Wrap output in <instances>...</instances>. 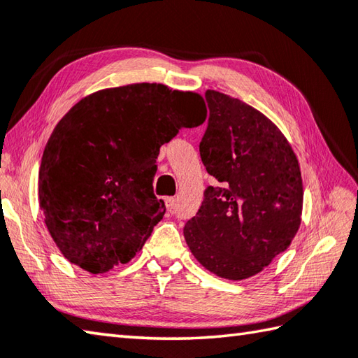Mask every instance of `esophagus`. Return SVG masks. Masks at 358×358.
<instances>
[{
  "mask_svg": "<svg viewBox=\"0 0 358 358\" xmlns=\"http://www.w3.org/2000/svg\"><path fill=\"white\" fill-rule=\"evenodd\" d=\"M164 205H166L167 211L172 213V209L175 208V199H173V197H166V199H164Z\"/></svg>",
  "mask_w": 358,
  "mask_h": 358,
  "instance_id": "esophagus-1",
  "label": "esophagus"
}]
</instances>
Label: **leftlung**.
Masks as SVG:
<instances>
[{
  "label": "left lung",
  "instance_id": "obj_1",
  "mask_svg": "<svg viewBox=\"0 0 358 358\" xmlns=\"http://www.w3.org/2000/svg\"><path fill=\"white\" fill-rule=\"evenodd\" d=\"M209 121L200 157L215 186L185 225L194 257L229 281L261 273L290 247L303 215V178L289 139L251 105L206 91Z\"/></svg>",
  "mask_w": 358,
  "mask_h": 358
}]
</instances>
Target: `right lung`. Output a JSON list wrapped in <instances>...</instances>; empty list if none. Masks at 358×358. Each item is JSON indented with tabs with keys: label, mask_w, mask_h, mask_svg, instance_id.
<instances>
[{
	"label": "right lung",
	"mask_w": 358,
	"mask_h": 358,
	"mask_svg": "<svg viewBox=\"0 0 358 358\" xmlns=\"http://www.w3.org/2000/svg\"><path fill=\"white\" fill-rule=\"evenodd\" d=\"M205 119L201 94L163 83L103 88L73 105L38 172L40 209L60 253L93 275L135 257L166 213L152 187L159 147Z\"/></svg>",
	"instance_id": "right-lung-1"
}]
</instances>
